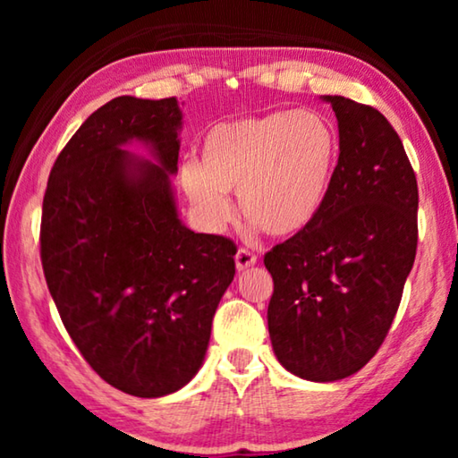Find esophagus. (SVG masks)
<instances>
[{"label":"esophagus","mask_w":458,"mask_h":458,"mask_svg":"<svg viewBox=\"0 0 458 458\" xmlns=\"http://www.w3.org/2000/svg\"><path fill=\"white\" fill-rule=\"evenodd\" d=\"M234 259H236V268L238 270H246V268H250L254 262H257V254L248 250V248H240Z\"/></svg>","instance_id":"1"}]
</instances>
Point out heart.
Wrapping results in <instances>:
<instances>
[{
	"mask_svg": "<svg viewBox=\"0 0 458 458\" xmlns=\"http://www.w3.org/2000/svg\"><path fill=\"white\" fill-rule=\"evenodd\" d=\"M201 159L180 167L183 191L208 228L238 212L270 236L307 230L327 206L339 165V135L317 111H275L216 123L201 139Z\"/></svg>",
	"mask_w": 458,
	"mask_h": 458,
	"instance_id": "1",
	"label": "heart"
}]
</instances>
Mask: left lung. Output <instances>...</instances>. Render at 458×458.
I'll use <instances>...</instances> for the list:
<instances>
[{
    "mask_svg": "<svg viewBox=\"0 0 458 458\" xmlns=\"http://www.w3.org/2000/svg\"><path fill=\"white\" fill-rule=\"evenodd\" d=\"M339 165L311 226L265 254L276 360L311 382L360 371L390 331L418 242V183L400 137L374 106L323 97Z\"/></svg>",
    "mask_w": 458,
    "mask_h": 458,
    "instance_id": "1",
    "label": "left lung"
}]
</instances>
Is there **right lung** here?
I'll use <instances>...</instances> for the list:
<instances>
[{
    "instance_id": "add662e5",
    "label": "right lung",
    "mask_w": 458,
    "mask_h": 458,
    "mask_svg": "<svg viewBox=\"0 0 458 458\" xmlns=\"http://www.w3.org/2000/svg\"><path fill=\"white\" fill-rule=\"evenodd\" d=\"M175 97H117L82 123L54 161L40 257L68 335L97 374L137 398L180 390L198 374L212 319L236 273V244L185 228ZM141 140L157 165L120 147Z\"/></svg>"
}]
</instances>
